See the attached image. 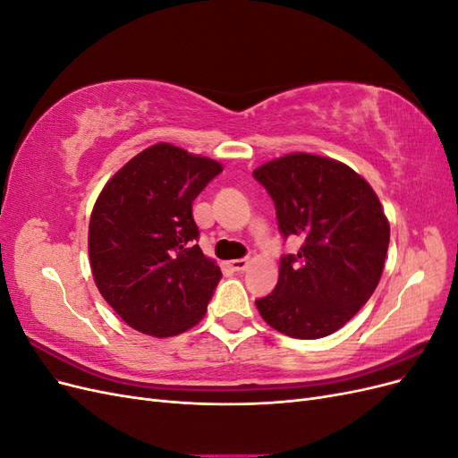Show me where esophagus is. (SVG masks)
Returning a JSON list of instances; mask_svg holds the SVG:
<instances>
[{
    "mask_svg": "<svg viewBox=\"0 0 458 458\" xmlns=\"http://www.w3.org/2000/svg\"><path fill=\"white\" fill-rule=\"evenodd\" d=\"M248 266H250V261H248V259H234V261H231L229 263V267L233 269V271H244Z\"/></svg>",
    "mask_w": 458,
    "mask_h": 458,
    "instance_id": "esophagus-1",
    "label": "esophagus"
}]
</instances>
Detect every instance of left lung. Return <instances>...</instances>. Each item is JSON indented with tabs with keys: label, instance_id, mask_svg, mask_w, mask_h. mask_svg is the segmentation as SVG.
I'll use <instances>...</instances> for the list:
<instances>
[{
	"label": "left lung",
	"instance_id": "1",
	"mask_svg": "<svg viewBox=\"0 0 458 458\" xmlns=\"http://www.w3.org/2000/svg\"><path fill=\"white\" fill-rule=\"evenodd\" d=\"M283 237H298V254L281 258L279 283L256 308L290 338L317 340L361 310L384 269L390 224L377 192L350 165L293 152L261 164Z\"/></svg>",
	"mask_w": 458,
	"mask_h": 458
}]
</instances>
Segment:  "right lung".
<instances>
[{
	"mask_svg": "<svg viewBox=\"0 0 458 458\" xmlns=\"http://www.w3.org/2000/svg\"><path fill=\"white\" fill-rule=\"evenodd\" d=\"M221 170L212 158L157 143L110 177L93 206L95 284L143 335H182L206 313L221 271L197 244L192 200Z\"/></svg>",
	"mask_w": 458,
	"mask_h": 458,
	"instance_id": "add662e5",
	"label": "right lung"
}]
</instances>
